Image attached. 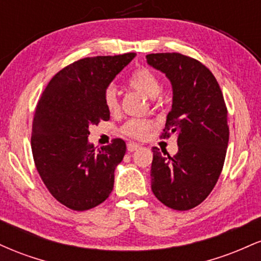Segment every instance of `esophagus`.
Segmentation results:
<instances>
[{
    "instance_id": "esophagus-1",
    "label": "esophagus",
    "mask_w": 261,
    "mask_h": 261,
    "mask_svg": "<svg viewBox=\"0 0 261 261\" xmlns=\"http://www.w3.org/2000/svg\"><path fill=\"white\" fill-rule=\"evenodd\" d=\"M140 148V145L139 143H135V142H128L127 143V151L128 152H134L136 151V149Z\"/></svg>"
}]
</instances>
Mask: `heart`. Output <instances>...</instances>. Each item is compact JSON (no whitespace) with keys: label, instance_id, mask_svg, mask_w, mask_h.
<instances>
[{"label":"heart","instance_id":"obj_1","mask_svg":"<svg viewBox=\"0 0 261 261\" xmlns=\"http://www.w3.org/2000/svg\"><path fill=\"white\" fill-rule=\"evenodd\" d=\"M128 87L135 91L142 93L149 98H154L161 92V82L158 77L147 70V68H139L131 74L127 80ZM104 106L109 113H115L119 109V100L116 95V89L114 87H108L104 93ZM153 127V122L146 119H130L121 127V131L127 136L134 139H143L147 136L149 130Z\"/></svg>","mask_w":261,"mask_h":261}]
</instances>
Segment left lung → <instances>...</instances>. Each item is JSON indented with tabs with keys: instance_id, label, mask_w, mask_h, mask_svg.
<instances>
[{
	"instance_id": "left-lung-1",
	"label": "left lung",
	"mask_w": 261,
	"mask_h": 261,
	"mask_svg": "<svg viewBox=\"0 0 261 261\" xmlns=\"http://www.w3.org/2000/svg\"><path fill=\"white\" fill-rule=\"evenodd\" d=\"M146 59L172 83V110L162 137H178L174 155L152 148L151 188L162 203L187 211L210 195L222 172L229 139L226 103L215 76L197 60L178 53Z\"/></svg>"
}]
</instances>
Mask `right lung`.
<instances>
[{"label": "right lung", "instance_id": "obj_1", "mask_svg": "<svg viewBox=\"0 0 261 261\" xmlns=\"http://www.w3.org/2000/svg\"><path fill=\"white\" fill-rule=\"evenodd\" d=\"M136 54L81 59L53 77L35 109L32 152L50 194L74 211L106 201L113 191L114 170L126 145L114 139L97 148L89 143L91 125L108 121L104 93Z\"/></svg>", "mask_w": 261, "mask_h": 261}]
</instances>
